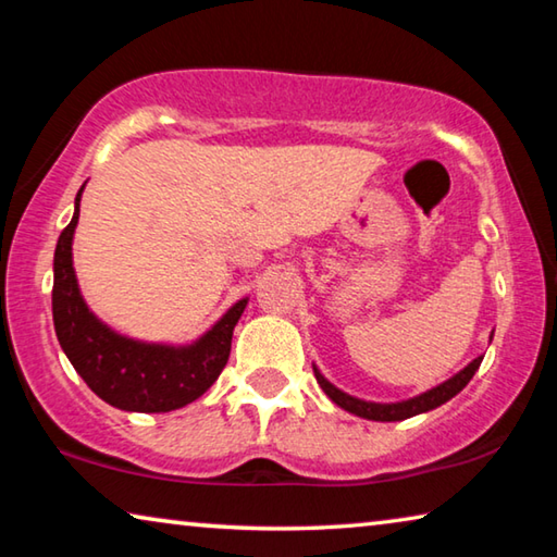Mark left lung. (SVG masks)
I'll use <instances>...</instances> for the list:
<instances>
[{
  "label": "left lung",
  "instance_id": "left-lung-1",
  "mask_svg": "<svg viewBox=\"0 0 557 557\" xmlns=\"http://www.w3.org/2000/svg\"><path fill=\"white\" fill-rule=\"evenodd\" d=\"M492 338H494V334L488 336V342H492ZM482 358L484 356L474 358V361L467 363L459 373L451 375V379H447L445 383L435 385V388H430V391L420 393V395H412V398L398 400V403H373V400L354 398V395L338 391L334 383H329L314 363H312V369H314V375H317V383L322 385V391L329 395V400L336 403L342 410L358 414V418L375 420V422H398V420L412 418V414L435 410V408H440V405H445L447 400L455 398V395L471 381V375L479 371V366H482Z\"/></svg>",
  "mask_w": 557,
  "mask_h": 557
}]
</instances>
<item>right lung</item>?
Wrapping results in <instances>:
<instances>
[{
  "label": "right lung",
  "instance_id": "1",
  "mask_svg": "<svg viewBox=\"0 0 557 557\" xmlns=\"http://www.w3.org/2000/svg\"><path fill=\"white\" fill-rule=\"evenodd\" d=\"M83 188L75 194L73 219L53 256V326L63 354L88 388L112 408L127 412H169L211 388L231 356L233 329L248 297L235 301L209 332L191 344H154L117 334L90 312L73 270V233Z\"/></svg>",
  "mask_w": 557,
  "mask_h": 557
}]
</instances>
